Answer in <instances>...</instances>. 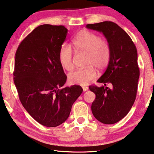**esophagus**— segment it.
Returning a JSON list of instances; mask_svg holds the SVG:
<instances>
[{"mask_svg": "<svg viewBox=\"0 0 154 154\" xmlns=\"http://www.w3.org/2000/svg\"><path fill=\"white\" fill-rule=\"evenodd\" d=\"M82 88H83V91H87V90H88V87H87V86H83Z\"/></svg>", "mask_w": 154, "mask_h": 154, "instance_id": "obj_1", "label": "esophagus"}]
</instances>
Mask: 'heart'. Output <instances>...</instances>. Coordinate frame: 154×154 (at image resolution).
I'll return each mask as SVG.
<instances>
[{
  "mask_svg": "<svg viewBox=\"0 0 154 154\" xmlns=\"http://www.w3.org/2000/svg\"><path fill=\"white\" fill-rule=\"evenodd\" d=\"M72 45L77 51L86 52V65L84 69L75 70L69 75L71 84L86 85L97 76L93 66L99 69H104L110 58V48L108 42L102 40L100 36L86 30L81 31L72 40ZM73 52L71 47L63 44L58 51V58L60 65L66 71H71L74 67L72 62Z\"/></svg>",
  "mask_w": 154,
  "mask_h": 154,
  "instance_id": "heart-1",
  "label": "heart"
}]
</instances>
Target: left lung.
Here are the masks:
<instances>
[{
  "label": "left lung",
  "mask_w": 154,
  "mask_h": 154,
  "mask_svg": "<svg viewBox=\"0 0 154 154\" xmlns=\"http://www.w3.org/2000/svg\"><path fill=\"white\" fill-rule=\"evenodd\" d=\"M86 27L102 32L110 48L107 69L97 81L103 85L89 87L96 94L92 113L102 123L114 124L127 115L135 102L140 74L137 51L130 36L114 22L88 24Z\"/></svg>",
  "instance_id": "8db88e82"
}]
</instances>
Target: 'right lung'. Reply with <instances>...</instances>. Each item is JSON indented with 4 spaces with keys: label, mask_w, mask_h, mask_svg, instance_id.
<instances>
[{
    "label": "right lung",
    "mask_w": 154,
    "mask_h": 154,
    "mask_svg": "<svg viewBox=\"0 0 154 154\" xmlns=\"http://www.w3.org/2000/svg\"><path fill=\"white\" fill-rule=\"evenodd\" d=\"M67 33L63 26L41 25L15 53L14 83L19 100L32 118L47 127L63 123L83 91L79 85L62 88L66 76L58 54Z\"/></svg>",
    "instance_id": "1"
}]
</instances>
